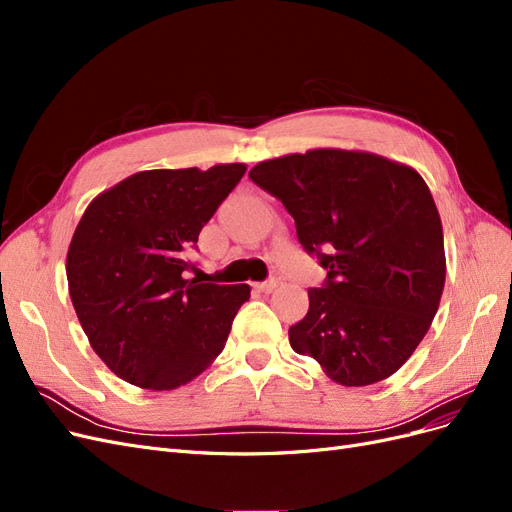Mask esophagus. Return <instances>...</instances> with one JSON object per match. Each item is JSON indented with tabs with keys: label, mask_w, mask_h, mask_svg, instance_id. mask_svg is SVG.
<instances>
[{
	"label": "esophagus",
	"mask_w": 512,
	"mask_h": 512,
	"mask_svg": "<svg viewBox=\"0 0 512 512\" xmlns=\"http://www.w3.org/2000/svg\"><path fill=\"white\" fill-rule=\"evenodd\" d=\"M277 286H280V280H275V277H271V280H267V282L256 284V290H260V292H273Z\"/></svg>",
	"instance_id": "obj_1"
}]
</instances>
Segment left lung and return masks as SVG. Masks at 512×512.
I'll return each instance as SVG.
<instances>
[{
  "instance_id": "obj_1",
  "label": "left lung",
  "mask_w": 512,
  "mask_h": 512,
  "mask_svg": "<svg viewBox=\"0 0 512 512\" xmlns=\"http://www.w3.org/2000/svg\"><path fill=\"white\" fill-rule=\"evenodd\" d=\"M250 179L282 200L305 252L327 269L288 329L292 350L344 386L395 374L429 331L446 277L423 177L369 151L312 149L260 162Z\"/></svg>"
}]
</instances>
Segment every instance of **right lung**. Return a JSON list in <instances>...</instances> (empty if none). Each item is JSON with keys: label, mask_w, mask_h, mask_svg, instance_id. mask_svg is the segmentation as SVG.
I'll return each instance as SVG.
<instances>
[{"label": "right lung", "mask_w": 512, "mask_h": 512, "mask_svg": "<svg viewBox=\"0 0 512 512\" xmlns=\"http://www.w3.org/2000/svg\"><path fill=\"white\" fill-rule=\"evenodd\" d=\"M245 170H141L85 209L68 247V290L91 348L121 380L177 389L224 350L250 286L188 280L190 252Z\"/></svg>", "instance_id": "obj_1"}]
</instances>
